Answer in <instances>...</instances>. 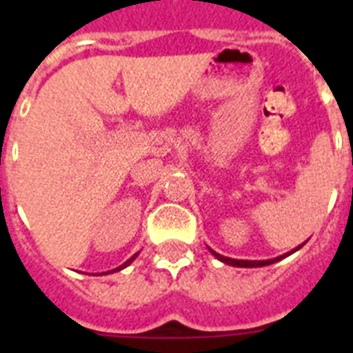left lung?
Returning <instances> with one entry per match:
<instances>
[{
  "label": "left lung",
  "mask_w": 353,
  "mask_h": 353,
  "mask_svg": "<svg viewBox=\"0 0 353 353\" xmlns=\"http://www.w3.org/2000/svg\"><path fill=\"white\" fill-rule=\"evenodd\" d=\"M299 249H301V245H299L297 249H293V251H290V252H286V254H283V256H279V258H274V260H263V261H251V260H233V258L221 256L219 252L212 251V249H210V252H212V254H214L215 258H217V260H221V261H223V263L233 265V267H265V265L276 263V261L283 260V258H285V256H288V254H292V252L299 251Z\"/></svg>",
  "instance_id": "1"
}]
</instances>
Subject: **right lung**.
Masks as SVG:
<instances>
[{"mask_svg": "<svg viewBox=\"0 0 353 353\" xmlns=\"http://www.w3.org/2000/svg\"><path fill=\"white\" fill-rule=\"evenodd\" d=\"M136 256H138V252H136V254H134V256L130 258V260H127L125 263H123V265H120V267H118V269H114V270H121V269H125L127 265H129V263H132V261H134V258H136Z\"/></svg>", "mask_w": 353, "mask_h": 353, "instance_id": "right-lung-1", "label": "right lung"}]
</instances>
